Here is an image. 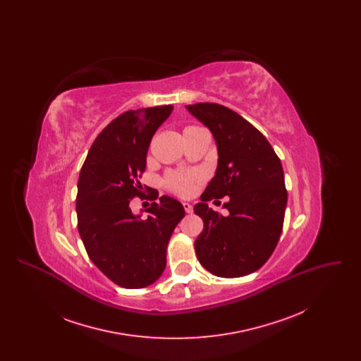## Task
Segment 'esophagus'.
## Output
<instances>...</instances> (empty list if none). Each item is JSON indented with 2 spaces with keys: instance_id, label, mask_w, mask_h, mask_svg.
<instances>
[{
  "instance_id": "34e87169",
  "label": "esophagus",
  "mask_w": 361,
  "mask_h": 361,
  "mask_svg": "<svg viewBox=\"0 0 361 361\" xmlns=\"http://www.w3.org/2000/svg\"><path fill=\"white\" fill-rule=\"evenodd\" d=\"M183 207H184V209H185L187 214H192V212H193V207H192L190 203H183Z\"/></svg>"
}]
</instances>
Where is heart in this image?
I'll return each instance as SVG.
<instances>
[{
    "mask_svg": "<svg viewBox=\"0 0 361 361\" xmlns=\"http://www.w3.org/2000/svg\"><path fill=\"white\" fill-rule=\"evenodd\" d=\"M196 130H203V128L192 126V127H187L184 131H196ZM196 180H199V176L173 173L166 180V187L181 196H188L189 193L193 190V183Z\"/></svg>",
    "mask_w": 361,
    "mask_h": 361,
    "instance_id": "obj_1",
    "label": "heart"
}]
</instances>
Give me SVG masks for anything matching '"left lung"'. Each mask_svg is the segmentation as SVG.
Wrapping results in <instances>:
<instances>
[{"mask_svg":"<svg viewBox=\"0 0 361 361\" xmlns=\"http://www.w3.org/2000/svg\"><path fill=\"white\" fill-rule=\"evenodd\" d=\"M211 131L218 149V166L200 203L195 206L204 228L195 240L199 262L219 277H240L259 269L280 238L287 207L283 166L255 126L224 105H185ZM229 196L221 216L205 202Z\"/></svg>","mask_w":361,"mask_h":361,"instance_id":"left-lung-1","label":"left lung"}]
</instances>
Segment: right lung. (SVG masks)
Instances as JSON below:
<instances>
[{
	"instance_id": "obj_1",
	"label": "right lung",
	"mask_w": 361,
	"mask_h": 361,
	"mask_svg": "<svg viewBox=\"0 0 361 361\" xmlns=\"http://www.w3.org/2000/svg\"><path fill=\"white\" fill-rule=\"evenodd\" d=\"M172 111L173 105H162L121 114L96 137L80 172L75 209L86 253L124 288H143L161 277L168 242L185 216L171 196L153 202L145 209L147 216L130 208L131 199L142 195L137 178L146 169L152 137Z\"/></svg>"
}]
</instances>
